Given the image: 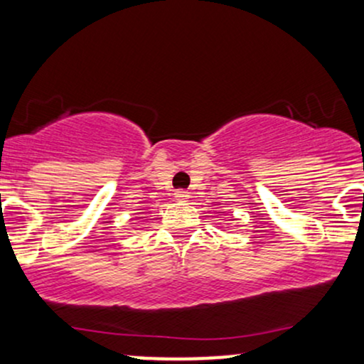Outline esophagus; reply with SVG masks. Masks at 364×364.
I'll use <instances>...</instances> for the list:
<instances>
[{
    "instance_id": "obj_1",
    "label": "esophagus",
    "mask_w": 364,
    "mask_h": 364,
    "mask_svg": "<svg viewBox=\"0 0 364 364\" xmlns=\"http://www.w3.org/2000/svg\"><path fill=\"white\" fill-rule=\"evenodd\" d=\"M174 196H176L178 202H186V200L190 198V193H188V191H185V190H178L176 193H174Z\"/></svg>"
}]
</instances>
